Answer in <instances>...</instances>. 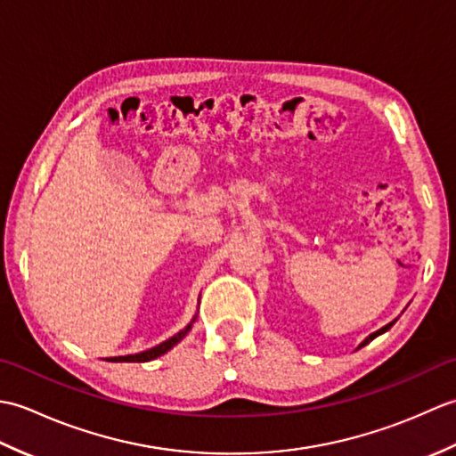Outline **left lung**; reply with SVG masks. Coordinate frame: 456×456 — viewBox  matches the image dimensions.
I'll return each mask as SVG.
<instances>
[{
  "label": "left lung",
  "mask_w": 456,
  "mask_h": 456,
  "mask_svg": "<svg viewBox=\"0 0 456 456\" xmlns=\"http://www.w3.org/2000/svg\"><path fill=\"white\" fill-rule=\"evenodd\" d=\"M392 325H394V322H392V323H388V325H384L382 329H378V331H376V333H372L370 337H366V338H364V341H362V345H361V346H364L366 343H370V341H372V338H376L378 335H382V333H386V331H388V329H390Z\"/></svg>",
  "instance_id": "1"
}]
</instances>
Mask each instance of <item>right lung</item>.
Listing matches in <instances>:
<instances>
[{"label":"right lung","mask_w":456,"mask_h":456,"mask_svg":"<svg viewBox=\"0 0 456 456\" xmlns=\"http://www.w3.org/2000/svg\"><path fill=\"white\" fill-rule=\"evenodd\" d=\"M193 322H196V317L191 319V323ZM191 323L186 329H182L180 333L170 337L168 341H164V343H160L157 346H152V348H149V351L139 353V354H127V356H113V358H110V361H113V362H149V361H152V358H157V356H160L164 353H168L174 345H178L182 338L188 335V331L191 329Z\"/></svg>","instance_id":"right-lung-1"}]
</instances>
